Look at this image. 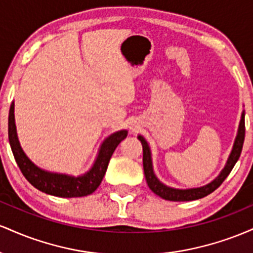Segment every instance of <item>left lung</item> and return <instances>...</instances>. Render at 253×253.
Here are the masks:
<instances>
[{"label":"left lung","mask_w":253,"mask_h":253,"mask_svg":"<svg viewBox=\"0 0 253 253\" xmlns=\"http://www.w3.org/2000/svg\"><path fill=\"white\" fill-rule=\"evenodd\" d=\"M244 138H245V112L243 110L239 127H238L237 136L236 139H234L233 147H232V151L231 153H229L225 167H223V169L220 171L219 175H217L211 183L202 185V187L189 188V189H177V188H172L164 184V183L159 181L158 177L156 176L155 171H153L152 155H151L150 145L143 135L139 134L138 139L141 141V145H143V165L147 185H149L150 189L152 190L156 195L161 196L162 199L168 200V201H193V200H199L210 195L211 193H213L216 188H219L220 185H221V183L225 181L226 177L229 175V172H231L233 167L236 165L238 159H239L240 157V153H242Z\"/></svg>","instance_id":"8db88e82"}]
</instances>
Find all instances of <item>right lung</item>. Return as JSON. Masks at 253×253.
Listing matches in <instances>:
<instances>
[{
    "instance_id": "obj_1",
    "label": "right lung",
    "mask_w": 253,
    "mask_h": 253,
    "mask_svg": "<svg viewBox=\"0 0 253 253\" xmlns=\"http://www.w3.org/2000/svg\"><path fill=\"white\" fill-rule=\"evenodd\" d=\"M127 133L128 132L126 129H121L107 136L101 144L92 167L83 175L72 176L66 175V173L51 172V171L37 167L22 150L16 133L14 102L10 104L9 118H8V136H9V144L14 158L26 179L38 190L48 195L58 197H81L94 193L102 182L104 173L108 168L110 157L118 145L126 138Z\"/></svg>"
}]
</instances>
